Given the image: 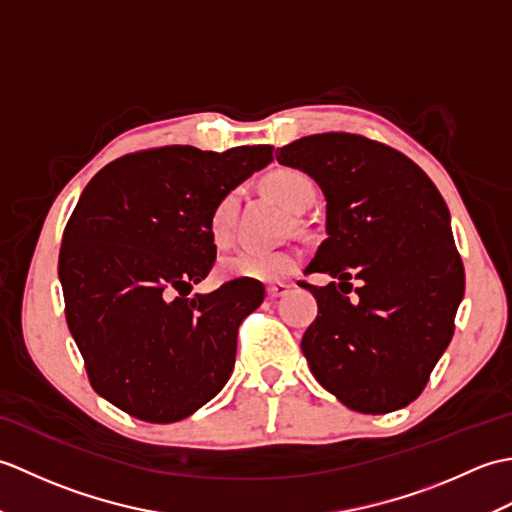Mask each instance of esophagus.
<instances>
[{
  "label": "esophagus",
  "mask_w": 512,
  "mask_h": 512,
  "mask_svg": "<svg viewBox=\"0 0 512 512\" xmlns=\"http://www.w3.org/2000/svg\"><path fill=\"white\" fill-rule=\"evenodd\" d=\"M290 288H292L290 284H284V281H277V284H270V286L266 288V295H268L270 299H279V297L288 295Z\"/></svg>",
  "instance_id": "esophagus-1"
}]
</instances>
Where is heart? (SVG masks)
Masks as SVG:
<instances>
[{
	"mask_svg": "<svg viewBox=\"0 0 512 512\" xmlns=\"http://www.w3.org/2000/svg\"><path fill=\"white\" fill-rule=\"evenodd\" d=\"M264 189L292 213L306 211L317 198V187H314L310 176L290 167L270 171L264 178ZM237 209V191H228L215 202L209 217V231L217 246L231 242ZM299 262L301 257L295 250H239V253L222 259L220 275L224 279H246L268 284V281H279L295 273Z\"/></svg>",
	"mask_w": 512,
	"mask_h": 512,
	"instance_id": "heart-1",
	"label": "heart"
}]
</instances>
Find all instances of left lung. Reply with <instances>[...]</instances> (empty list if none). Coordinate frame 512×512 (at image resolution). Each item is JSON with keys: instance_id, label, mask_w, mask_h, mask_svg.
<instances>
[{"instance_id": "8db88e82", "label": "left lung", "mask_w": 512, "mask_h": 512, "mask_svg": "<svg viewBox=\"0 0 512 512\" xmlns=\"http://www.w3.org/2000/svg\"><path fill=\"white\" fill-rule=\"evenodd\" d=\"M277 151L328 202V237L306 273L339 284L301 281L319 303L301 339L314 378L354 411L407 407L449 347L464 297L447 204L416 162L365 136L314 134Z\"/></svg>"}]
</instances>
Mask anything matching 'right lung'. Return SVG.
<instances>
[{
  "mask_svg": "<svg viewBox=\"0 0 512 512\" xmlns=\"http://www.w3.org/2000/svg\"><path fill=\"white\" fill-rule=\"evenodd\" d=\"M273 160V147L224 154L189 145L136 151L103 167L63 231L65 319L94 391L145 422H176L231 378L237 328L264 301L259 281L209 295L215 202Z\"/></svg>",
  "mask_w": 512,
  "mask_h": 512,
  "instance_id": "1",
  "label": "right lung"
}]
</instances>
